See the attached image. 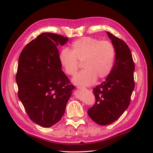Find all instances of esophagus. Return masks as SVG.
Masks as SVG:
<instances>
[{
  "label": "esophagus",
  "instance_id": "34e87169",
  "mask_svg": "<svg viewBox=\"0 0 153 153\" xmlns=\"http://www.w3.org/2000/svg\"><path fill=\"white\" fill-rule=\"evenodd\" d=\"M77 88L78 89H83L84 87H82V86H77Z\"/></svg>",
  "mask_w": 153,
  "mask_h": 153
}]
</instances>
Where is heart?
I'll return each mask as SVG.
<instances>
[{
	"label": "heart",
	"mask_w": 153,
	"mask_h": 153,
	"mask_svg": "<svg viewBox=\"0 0 153 153\" xmlns=\"http://www.w3.org/2000/svg\"><path fill=\"white\" fill-rule=\"evenodd\" d=\"M115 57V48L108 41L85 37L74 41L71 51L63 48L60 52L59 60L64 72L74 76L83 63L85 70L76 74L73 82L79 85H90L102 81L110 74Z\"/></svg>",
	"instance_id": "obj_1"
}]
</instances>
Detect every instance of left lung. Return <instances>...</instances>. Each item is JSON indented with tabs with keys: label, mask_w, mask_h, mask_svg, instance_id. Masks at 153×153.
<instances>
[{
	"label": "left lung",
	"mask_w": 153,
	"mask_h": 153,
	"mask_svg": "<svg viewBox=\"0 0 153 153\" xmlns=\"http://www.w3.org/2000/svg\"><path fill=\"white\" fill-rule=\"evenodd\" d=\"M107 35L115 48L116 59L105 81L93 89L95 102L88 110L89 116L100 126L118 120L130 103L135 87V65L131 51L124 41L110 32Z\"/></svg>",
	"instance_id": "obj_1"
}]
</instances>
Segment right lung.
Instances as JSON below:
<instances>
[{"label":"right lung","mask_w":153,"mask_h":153,"mask_svg":"<svg viewBox=\"0 0 153 153\" xmlns=\"http://www.w3.org/2000/svg\"><path fill=\"white\" fill-rule=\"evenodd\" d=\"M68 40L62 35L43 33L25 45L19 57L18 97L30 118L44 128L60 121L75 87L62 70L57 48Z\"/></svg>","instance_id":"add662e5"}]
</instances>
